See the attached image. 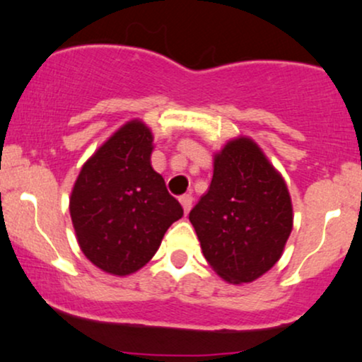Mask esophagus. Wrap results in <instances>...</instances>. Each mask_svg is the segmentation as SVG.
I'll list each match as a JSON object with an SVG mask.
<instances>
[{
	"mask_svg": "<svg viewBox=\"0 0 362 362\" xmlns=\"http://www.w3.org/2000/svg\"><path fill=\"white\" fill-rule=\"evenodd\" d=\"M180 202L182 204V209H185V213H188L191 209V204H193V196L191 194H182L180 198Z\"/></svg>",
	"mask_w": 362,
	"mask_h": 362,
	"instance_id": "34e87169",
	"label": "esophagus"
}]
</instances>
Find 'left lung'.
Wrapping results in <instances>:
<instances>
[{
  "mask_svg": "<svg viewBox=\"0 0 362 362\" xmlns=\"http://www.w3.org/2000/svg\"><path fill=\"white\" fill-rule=\"evenodd\" d=\"M292 220L285 181L247 137L215 156L211 185L189 211L204 258L233 284L252 282L275 265Z\"/></svg>",
  "mask_w": 362,
  "mask_h": 362,
  "instance_id": "8db88e82",
  "label": "left lung"
}]
</instances>
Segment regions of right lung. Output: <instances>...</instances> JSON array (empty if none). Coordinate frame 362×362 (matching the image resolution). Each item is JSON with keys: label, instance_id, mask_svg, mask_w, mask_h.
Segmentation results:
<instances>
[{"label": "right lung", "instance_id": "right-lung-1", "mask_svg": "<svg viewBox=\"0 0 362 362\" xmlns=\"http://www.w3.org/2000/svg\"><path fill=\"white\" fill-rule=\"evenodd\" d=\"M153 134L139 120L120 127L83 164L70 216L83 255L114 275H129L158 252L182 208L151 166Z\"/></svg>", "mask_w": 362, "mask_h": 362}]
</instances>
